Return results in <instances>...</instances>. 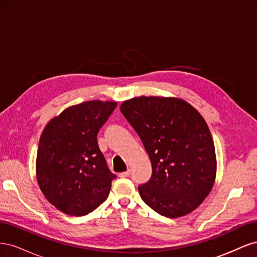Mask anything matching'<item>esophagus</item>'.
Instances as JSON below:
<instances>
[{
  "label": "esophagus",
  "instance_id": "obj_1",
  "mask_svg": "<svg viewBox=\"0 0 257 257\" xmlns=\"http://www.w3.org/2000/svg\"><path fill=\"white\" fill-rule=\"evenodd\" d=\"M130 174H131V170H130V169H127L126 172H124V173L119 174V177H120V178H127V177H130Z\"/></svg>",
  "mask_w": 257,
  "mask_h": 257
}]
</instances>
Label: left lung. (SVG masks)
<instances>
[{"instance_id":"1","label":"left lung","mask_w":257,"mask_h":257,"mask_svg":"<svg viewBox=\"0 0 257 257\" xmlns=\"http://www.w3.org/2000/svg\"><path fill=\"white\" fill-rule=\"evenodd\" d=\"M120 110L151 161L150 180L138 185L143 200L166 217L195 210L211 191L216 170L212 136L203 116L174 97H135L123 102Z\"/></svg>"}]
</instances>
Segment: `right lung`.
Segmentation results:
<instances>
[{
    "instance_id": "1",
    "label": "right lung",
    "mask_w": 257,
    "mask_h": 257,
    "mask_svg": "<svg viewBox=\"0 0 257 257\" xmlns=\"http://www.w3.org/2000/svg\"><path fill=\"white\" fill-rule=\"evenodd\" d=\"M115 102L90 100L68 107L43 131L36 159L38 185L50 204L82 216L107 199L116 178L97 144Z\"/></svg>"
}]
</instances>
